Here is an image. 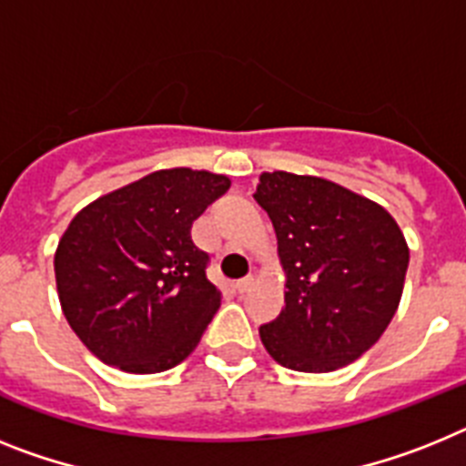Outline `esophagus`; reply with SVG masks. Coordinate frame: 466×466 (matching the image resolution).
<instances>
[{
	"mask_svg": "<svg viewBox=\"0 0 466 466\" xmlns=\"http://www.w3.org/2000/svg\"><path fill=\"white\" fill-rule=\"evenodd\" d=\"M253 284H256V279H253V277L248 275V277H244V279H239V281H237V289H239L241 293H246V291H251V287H253Z\"/></svg>",
	"mask_w": 466,
	"mask_h": 466,
	"instance_id": "1",
	"label": "esophagus"
}]
</instances>
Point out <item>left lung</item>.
<instances>
[{
  "label": "left lung",
  "mask_w": 466,
  "mask_h": 466,
  "mask_svg": "<svg viewBox=\"0 0 466 466\" xmlns=\"http://www.w3.org/2000/svg\"><path fill=\"white\" fill-rule=\"evenodd\" d=\"M253 198L287 272V306L260 327L265 350L296 372L350 365L400 303L410 263L400 227L379 203L310 175L263 173Z\"/></svg>",
  "instance_id": "1"
}]
</instances>
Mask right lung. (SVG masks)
Returning a JSON list of instances; mask_svg holds the SVG:
<instances>
[{
	"instance_id": "obj_1",
	"label": "right lung",
	"mask_w": 466,
	"mask_h": 466,
	"mask_svg": "<svg viewBox=\"0 0 466 466\" xmlns=\"http://www.w3.org/2000/svg\"><path fill=\"white\" fill-rule=\"evenodd\" d=\"M229 177L158 170L96 198L70 220L54 256L70 329L101 362L130 374L166 372L198 346L222 293L191 225Z\"/></svg>"
}]
</instances>
